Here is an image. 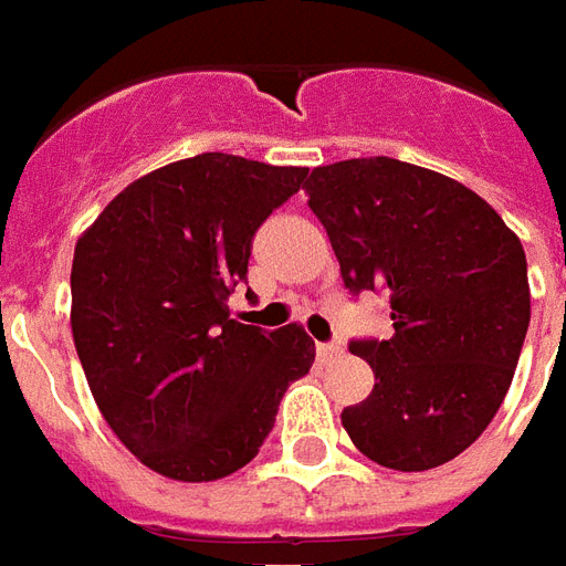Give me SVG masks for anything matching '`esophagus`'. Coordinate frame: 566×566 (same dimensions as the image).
<instances>
[{"mask_svg":"<svg viewBox=\"0 0 566 566\" xmlns=\"http://www.w3.org/2000/svg\"><path fill=\"white\" fill-rule=\"evenodd\" d=\"M344 354V347L340 344H316V356L323 359V363H328L332 356H340Z\"/></svg>","mask_w":566,"mask_h":566,"instance_id":"obj_1","label":"esophagus"}]
</instances>
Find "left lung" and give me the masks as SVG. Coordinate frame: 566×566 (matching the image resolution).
Here are the masks:
<instances>
[{"instance_id": "8db88e82", "label": "left lung", "mask_w": 566, "mask_h": 566, "mask_svg": "<svg viewBox=\"0 0 566 566\" xmlns=\"http://www.w3.org/2000/svg\"><path fill=\"white\" fill-rule=\"evenodd\" d=\"M304 191L344 286L390 295V338L350 340L375 390L340 411L344 430L380 467H442L488 430L518 366L531 323L521 240L475 191L396 158L316 167Z\"/></svg>"}]
</instances>
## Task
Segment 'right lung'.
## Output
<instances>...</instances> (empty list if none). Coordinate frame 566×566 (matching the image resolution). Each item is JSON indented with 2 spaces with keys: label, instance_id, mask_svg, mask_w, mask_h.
<instances>
[{
  "label": "right lung",
  "instance_id": "obj_1",
  "mask_svg": "<svg viewBox=\"0 0 566 566\" xmlns=\"http://www.w3.org/2000/svg\"><path fill=\"white\" fill-rule=\"evenodd\" d=\"M307 167L203 151L124 188L75 243L72 338L97 408L139 463L176 482L247 467L314 366L302 326L228 316L252 238Z\"/></svg>",
  "mask_w": 566,
  "mask_h": 566
}]
</instances>
